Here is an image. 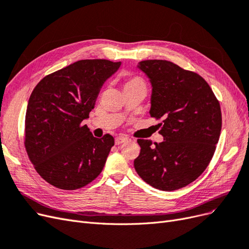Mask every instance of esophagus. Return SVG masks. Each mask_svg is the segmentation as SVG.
<instances>
[{
  "label": "esophagus",
  "mask_w": 249,
  "mask_h": 249,
  "mask_svg": "<svg viewBox=\"0 0 249 249\" xmlns=\"http://www.w3.org/2000/svg\"><path fill=\"white\" fill-rule=\"evenodd\" d=\"M128 141H129V139L128 138H124V136H118V138H116V140H115V143L116 145H121V143H124Z\"/></svg>",
  "instance_id": "1"
}]
</instances>
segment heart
<instances>
[{"label": "heart", "mask_w": 249, "mask_h": 249, "mask_svg": "<svg viewBox=\"0 0 249 249\" xmlns=\"http://www.w3.org/2000/svg\"><path fill=\"white\" fill-rule=\"evenodd\" d=\"M136 87H142L146 88V83L142 78L140 76H130L128 75L124 79V90L127 89H131V88H136Z\"/></svg>", "instance_id": "obj_1"}]
</instances>
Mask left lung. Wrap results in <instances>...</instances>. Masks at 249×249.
<instances>
[{
	"label": "left lung",
	"mask_w": 249,
	"mask_h": 249,
	"mask_svg": "<svg viewBox=\"0 0 249 249\" xmlns=\"http://www.w3.org/2000/svg\"><path fill=\"white\" fill-rule=\"evenodd\" d=\"M138 67L150 79V115L162 119L163 142L138 140L134 168L154 188H182L198 178L213 157L221 131L219 101L202 76L173 62L147 60Z\"/></svg>",
	"instance_id": "1"
}]
</instances>
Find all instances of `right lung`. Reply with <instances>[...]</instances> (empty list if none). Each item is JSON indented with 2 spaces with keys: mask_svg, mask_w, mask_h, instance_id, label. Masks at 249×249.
I'll return each instance as SVG.
<instances>
[{
  "mask_svg": "<svg viewBox=\"0 0 249 249\" xmlns=\"http://www.w3.org/2000/svg\"><path fill=\"white\" fill-rule=\"evenodd\" d=\"M120 65L101 59L77 61L43 77L32 92L25 147L37 173L51 185L75 190L103 170L115 140L110 134L94 138L83 122Z\"/></svg>",
  "mask_w": 249,
  "mask_h": 249,
  "instance_id": "obj_1",
  "label": "right lung"
}]
</instances>
